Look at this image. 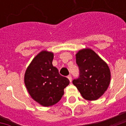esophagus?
<instances>
[{"label": "esophagus", "instance_id": "obj_1", "mask_svg": "<svg viewBox=\"0 0 126 126\" xmlns=\"http://www.w3.org/2000/svg\"><path fill=\"white\" fill-rule=\"evenodd\" d=\"M67 78L69 79V80L70 81V82H71V80H72V77H71V75H69L68 76H67Z\"/></svg>", "mask_w": 126, "mask_h": 126}]
</instances>
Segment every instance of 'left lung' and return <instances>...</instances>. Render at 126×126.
Masks as SVG:
<instances>
[{"label": "left lung", "mask_w": 126, "mask_h": 126, "mask_svg": "<svg viewBox=\"0 0 126 126\" xmlns=\"http://www.w3.org/2000/svg\"><path fill=\"white\" fill-rule=\"evenodd\" d=\"M76 56L79 75L72 82L86 100H96L109 85L110 69L107 64L90 48L79 50Z\"/></svg>", "instance_id": "obj_1"}]
</instances>
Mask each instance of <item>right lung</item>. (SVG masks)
Listing matches in <instances>:
<instances>
[{
  "mask_svg": "<svg viewBox=\"0 0 126 126\" xmlns=\"http://www.w3.org/2000/svg\"><path fill=\"white\" fill-rule=\"evenodd\" d=\"M52 60V52L42 51L30 64L24 77L29 94L44 107L58 103L64 94V88L69 84V80L53 67Z\"/></svg>",
  "mask_w": 126,
  "mask_h": 126,
  "instance_id": "add662e5",
  "label": "right lung"
}]
</instances>
